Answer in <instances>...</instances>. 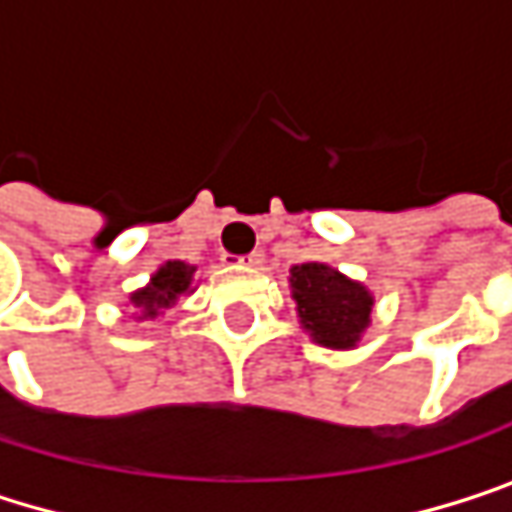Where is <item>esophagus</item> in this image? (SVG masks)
<instances>
[{"label":"esophagus","mask_w":512,"mask_h":512,"mask_svg":"<svg viewBox=\"0 0 512 512\" xmlns=\"http://www.w3.org/2000/svg\"><path fill=\"white\" fill-rule=\"evenodd\" d=\"M222 263H228V266H249V269H257V266L263 263V255H260V252H252V255H246V257L222 255Z\"/></svg>","instance_id":"34e87169"}]
</instances>
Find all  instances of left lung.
Listing matches in <instances>:
<instances>
[{"instance_id": "1", "label": "left lung", "mask_w": 512, "mask_h": 512, "mask_svg": "<svg viewBox=\"0 0 512 512\" xmlns=\"http://www.w3.org/2000/svg\"><path fill=\"white\" fill-rule=\"evenodd\" d=\"M290 296L299 326L326 350H356L373 320V293L329 263H296L290 269Z\"/></svg>"}]
</instances>
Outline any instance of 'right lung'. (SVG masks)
I'll use <instances>...</instances> for the list:
<instances>
[{
    "mask_svg": "<svg viewBox=\"0 0 512 512\" xmlns=\"http://www.w3.org/2000/svg\"><path fill=\"white\" fill-rule=\"evenodd\" d=\"M195 290V266L183 263V260H168L151 275V281L139 290L130 293V305H133V320L145 323L156 320L162 311L174 308L180 302V296H189Z\"/></svg>",
    "mask_w": 512,
    "mask_h": 512,
    "instance_id": "1",
    "label": "right lung"
}]
</instances>
